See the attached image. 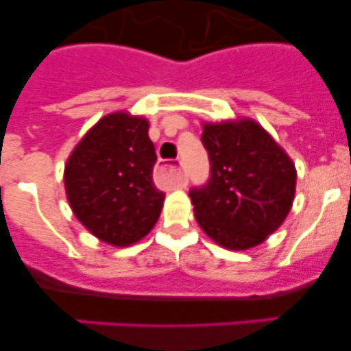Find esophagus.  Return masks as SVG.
Wrapping results in <instances>:
<instances>
[{"label": "esophagus", "instance_id": "1", "mask_svg": "<svg viewBox=\"0 0 351 351\" xmlns=\"http://www.w3.org/2000/svg\"><path fill=\"white\" fill-rule=\"evenodd\" d=\"M159 169L175 176V180L180 183V185H185L186 183V175L183 173L182 166H180L178 162H173V165H161L159 166Z\"/></svg>", "mask_w": 351, "mask_h": 351}]
</instances>
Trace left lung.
<instances>
[{
	"instance_id": "8db88e82",
	"label": "left lung",
	"mask_w": 351,
	"mask_h": 351,
	"mask_svg": "<svg viewBox=\"0 0 351 351\" xmlns=\"http://www.w3.org/2000/svg\"><path fill=\"white\" fill-rule=\"evenodd\" d=\"M210 176L189 192L204 232L228 250L263 243L285 221L295 195L292 159L254 120L204 123Z\"/></svg>"
}]
</instances>
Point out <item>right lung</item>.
Listing matches in <instances>:
<instances>
[{"label":"right lung","mask_w":351,"mask_h":351,"mask_svg":"<svg viewBox=\"0 0 351 351\" xmlns=\"http://www.w3.org/2000/svg\"><path fill=\"white\" fill-rule=\"evenodd\" d=\"M143 117L115 112L80 141L64 168L66 195L81 224L101 241L129 246L161 214L165 193L154 186V144Z\"/></svg>","instance_id":"obj_1"}]
</instances>
